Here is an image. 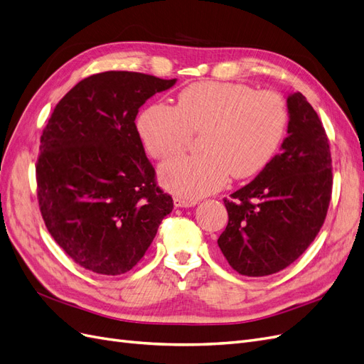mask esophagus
Here are the masks:
<instances>
[{
  "mask_svg": "<svg viewBox=\"0 0 364 364\" xmlns=\"http://www.w3.org/2000/svg\"><path fill=\"white\" fill-rule=\"evenodd\" d=\"M173 203L176 208H191L196 206L197 202L196 200H188V199H182V197H174Z\"/></svg>",
  "mask_w": 364,
  "mask_h": 364,
  "instance_id": "1",
  "label": "esophagus"
}]
</instances>
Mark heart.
Instances as JSON below:
<instances>
[{"mask_svg": "<svg viewBox=\"0 0 364 364\" xmlns=\"http://www.w3.org/2000/svg\"><path fill=\"white\" fill-rule=\"evenodd\" d=\"M289 123L282 97L249 86L197 82L183 87L174 107L153 103L138 117V132L150 155L165 161L202 132L199 155L181 156L161 168L168 191L199 199L222 188L230 173L247 179L259 173L278 150Z\"/></svg>", "mask_w": 364, "mask_h": 364, "instance_id": "1", "label": "heart"}]
</instances>
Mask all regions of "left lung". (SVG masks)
Listing matches in <instances>:
<instances>
[{"label":"left lung","instance_id":"1","mask_svg":"<svg viewBox=\"0 0 364 364\" xmlns=\"http://www.w3.org/2000/svg\"><path fill=\"white\" fill-rule=\"evenodd\" d=\"M281 153L225 199L228 226L217 240L229 266L267 277L294 262L321 230L331 200V151L322 121L301 92L287 95Z\"/></svg>","mask_w":364,"mask_h":364}]
</instances>
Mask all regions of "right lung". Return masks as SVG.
<instances>
[{
    "instance_id": "add662e5",
    "label": "right lung",
    "mask_w": 364,
    "mask_h": 364,
    "mask_svg": "<svg viewBox=\"0 0 364 364\" xmlns=\"http://www.w3.org/2000/svg\"><path fill=\"white\" fill-rule=\"evenodd\" d=\"M176 79L106 71L54 107L36 165L43 222L68 255L98 274H123L144 257L173 199L155 182L135 126L139 107Z\"/></svg>"
}]
</instances>
